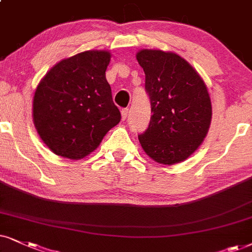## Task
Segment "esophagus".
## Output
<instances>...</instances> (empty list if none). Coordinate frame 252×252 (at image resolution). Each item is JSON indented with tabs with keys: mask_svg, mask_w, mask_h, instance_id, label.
I'll return each instance as SVG.
<instances>
[{
	"mask_svg": "<svg viewBox=\"0 0 252 252\" xmlns=\"http://www.w3.org/2000/svg\"><path fill=\"white\" fill-rule=\"evenodd\" d=\"M128 113H129V110L126 109H122V111H121V115H122V120H126V117H128Z\"/></svg>",
	"mask_w": 252,
	"mask_h": 252,
	"instance_id": "esophagus-1",
	"label": "esophagus"
}]
</instances>
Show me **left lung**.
Here are the masks:
<instances>
[{
	"label": "left lung",
	"instance_id": "left-lung-1",
	"mask_svg": "<svg viewBox=\"0 0 252 252\" xmlns=\"http://www.w3.org/2000/svg\"><path fill=\"white\" fill-rule=\"evenodd\" d=\"M136 59L145 73L151 101L149 128L138 136L143 150L159 164L186 160L199 149L212 121L208 88L190 63L174 52L143 49Z\"/></svg>",
	"mask_w": 252,
	"mask_h": 252
}]
</instances>
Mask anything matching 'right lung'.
Here are the masks:
<instances>
[{"label":"right lung","mask_w":252,"mask_h":252,"mask_svg":"<svg viewBox=\"0 0 252 252\" xmlns=\"http://www.w3.org/2000/svg\"><path fill=\"white\" fill-rule=\"evenodd\" d=\"M109 51L89 50L57 63L38 84L32 119L53 154L85 158L121 121L106 79Z\"/></svg>","instance_id":"right-lung-1"}]
</instances>
